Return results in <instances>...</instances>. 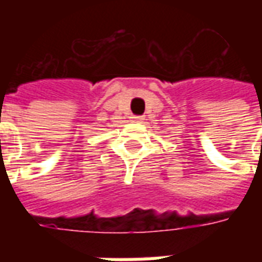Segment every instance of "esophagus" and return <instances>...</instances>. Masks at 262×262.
Instances as JSON below:
<instances>
[{
    "mask_svg": "<svg viewBox=\"0 0 262 262\" xmlns=\"http://www.w3.org/2000/svg\"><path fill=\"white\" fill-rule=\"evenodd\" d=\"M133 119L136 120V122H144V118H143V116H135Z\"/></svg>",
    "mask_w": 262,
    "mask_h": 262,
    "instance_id": "obj_1",
    "label": "esophagus"
}]
</instances>
